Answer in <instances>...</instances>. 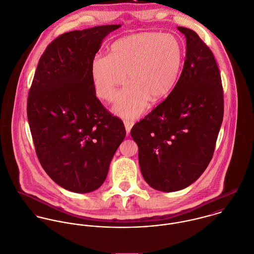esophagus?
I'll list each match as a JSON object with an SVG mask.
<instances>
[{
    "label": "esophagus",
    "instance_id": "esophagus-1",
    "mask_svg": "<svg viewBox=\"0 0 254 254\" xmlns=\"http://www.w3.org/2000/svg\"><path fill=\"white\" fill-rule=\"evenodd\" d=\"M124 124H125V127H126V130L127 133H129L132 126H133V121H130V120H125L124 121Z\"/></svg>",
    "mask_w": 254,
    "mask_h": 254
}]
</instances>
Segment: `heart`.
Instances as JSON below:
<instances>
[{
    "label": "heart",
    "mask_w": 254,
    "mask_h": 254,
    "mask_svg": "<svg viewBox=\"0 0 254 254\" xmlns=\"http://www.w3.org/2000/svg\"><path fill=\"white\" fill-rule=\"evenodd\" d=\"M183 47L173 35L140 32L117 40L110 56L96 55L92 76L96 93L113 101L119 86L127 81L115 110L124 117H135L144 109L147 97L155 101L171 92L181 70Z\"/></svg>",
    "instance_id": "obj_1"
}]
</instances>
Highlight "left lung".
Instances as JSON below:
<instances>
[{
    "label": "left lung",
    "mask_w": 254,
    "mask_h": 254,
    "mask_svg": "<svg viewBox=\"0 0 254 254\" xmlns=\"http://www.w3.org/2000/svg\"><path fill=\"white\" fill-rule=\"evenodd\" d=\"M181 76L163 102L131 128L145 182L160 191L194 183L209 165L224 116L221 74L212 51L193 30Z\"/></svg>",
    "instance_id": "8db88e82"
}]
</instances>
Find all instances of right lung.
I'll return each instance as SVG.
<instances>
[{
  "mask_svg": "<svg viewBox=\"0 0 254 254\" xmlns=\"http://www.w3.org/2000/svg\"><path fill=\"white\" fill-rule=\"evenodd\" d=\"M121 24L64 33L41 56L27 98L38 160L52 180L76 193L105 182L126 136L124 123L96 97L92 61L102 40Z\"/></svg>",
  "mask_w": 254,
  "mask_h": 254,
  "instance_id": "add662e5",
  "label": "right lung"
}]
</instances>
